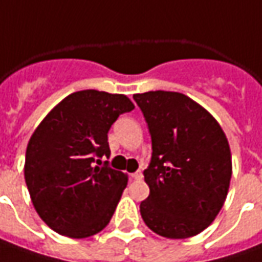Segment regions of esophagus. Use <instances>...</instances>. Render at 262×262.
<instances>
[{
    "instance_id": "34e87169",
    "label": "esophagus",
    "mask_w": 262,
    "mask_h": 262,
    "mask_svg": "<svg viewBox=\"0 0 262 262\" xmlns=\"http://www.w3.org/2000/svg\"><path fill=\"white\" fill-rule=\"evenodd\" d=\"M130 177L133 178V180H142L143 174H142V171H136V172H133Z\"/></svg>"
}]
</instances>
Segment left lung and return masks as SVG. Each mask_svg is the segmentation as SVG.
<instances>
[{
    "label": "left lung",
    "mask_w": 262,
    "mask_h": 262,
    "mask_svg": "<svg viewBox=\"0 0 262 262\" xmlns=\"http://www.w3.org/2000/svg\"><path fill=\"white\" fill-rule=\"evenodd\" d=\"M133 98L152 139L142 219L164 238L194 236L214 221L228 195L232 155L226 135L212 114L181 93L148 91Z\"/></svg>",
    "instance_id": "1"
}]
</instances>
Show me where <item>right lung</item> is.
<instances>
[{
  "label": "right lung",
  "mask_w": 262,
  "mask_h": 262,
  "mask_svg": "<svg viewBox=\"0 0 262 262\" xmlns=\"http://www.w3.org/2000/svg\"><path fill=\"white\" fill-rule=\"evenodd\" d=\"M135 105L123 94L84 90L65 97L36 127L26 150L24 178L37 214L68 238L103 230L127 176L101 162L117 117Z\"/></svg>",
  "instance_id": "obj_1"
}]
</instances>
